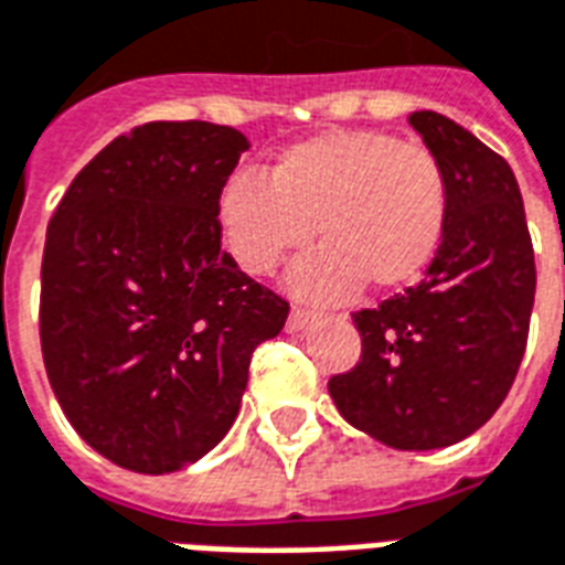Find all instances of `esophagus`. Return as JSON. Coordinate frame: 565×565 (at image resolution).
I'll list each match as a JSON object with an SVG mask.
<instances>
[{"label": "esophagus", "instance_id": "34e87169", "mask_svg": "<svg viewBox=\"0 0 565 565\" xmlns=\"http://www.w3.org/2000/svg\"><path fill=\"white\" fill-rule=\"evenodd\" d=\"M315 318H318V315H315V312H309V309H300V306H295V309L288 312V323H286L288 332H300V330H306V327H312Z\"/></svg>", "mask_w": 565, "mask_h": 565}]
</instances>
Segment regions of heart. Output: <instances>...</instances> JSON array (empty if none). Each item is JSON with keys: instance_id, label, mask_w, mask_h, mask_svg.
I'll return each instance as SVG.
<instances>
[{"instance_id": "b5f03b06", "label": "heart", "mask_w": 565, "mask_h": 565, "mask_svg": "<svg viewBox=\"0 0 565 565\" xmlns=\"http://www.w3.org/2000/svg\"><path fill=\"white\" fill-rule=\"evenodd\" d=\"M450 221V188L427 147L380 132L318 135L286 150L268 182L235 173L217 194V230L235 265L265 277L309 244L291 288L342 300L365 282L401 291L430 268Z\"/></svg>"}]
</instances>
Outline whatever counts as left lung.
Returning a JSON list of instances; mask_svg holds the SVG:
<instances>
[{"mask_svg": "<svg viewBox=\"0 0 565 565\" xmlns=\"http://www.w3.org/2000/svg\"><path fill=\"white\" fill-rule=\"evenodd\" d=\"M409 126L448 177V235L418 286L353 312L362 356L330 377V395L371 439L433 450L504 404L527 344L536 265L510 164L445 115L415 111Z\"/></svg>", "mask_w": 565, "mask_h": 565, "instance_id": "left-lung-1", "label": "left lung"}]
</instances>
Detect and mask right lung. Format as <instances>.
<instances>
[{"mask_svg": "<svg viewBox=\"0 0 565 565\" xmlns=\"http://www.w3.org/2000/svg\"><path fill=\"white\" fill-rule=\"evenodd\" d=\"M250 141L233 126L143 124L61 196L41 265L50 386L120 469L170 475L233 427L253 348L288 303L221 250L217 194Z\"/></svg>", "mask_w": 565, "mask_h": 565, "instance_id": "obj_1", "label": "right lung"}]
</instances>
